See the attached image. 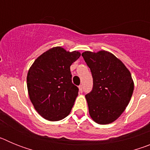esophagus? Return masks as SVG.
<instances>
[{"label":"esophagus","mask_w":150,"mask_h":150,"mask_svg":"<svg viewBox=\"0 0 150 150\" xmlns=\"http://www.w3.org/2000/svg\"><path fill=\"white\" fill-rule=\"evenodd\" d=\"M79 91L82 93V92H83V85L79 86Z\"/></svg>","instance_id":"obj_1"}]
</instances>
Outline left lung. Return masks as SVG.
<instances>
[{
  "label": "left lung",
  "instance_id": "left-lung-1",
  "mask_svg": "<svg viewBox=\"0 0 150 150\" xmlns=\"http://www.w3.org/2000/svg\"><path fill=\"white\" fill-rule=\"evenodd\" d=\"M91 70L93 88L86 95L91 118L100 125L116 120L124 112L134 91L131 73L113 54L105 50L82 53Z\"/></svg>",
  "mask_w": 150,
  "mask_h": 150
}]
</instances>
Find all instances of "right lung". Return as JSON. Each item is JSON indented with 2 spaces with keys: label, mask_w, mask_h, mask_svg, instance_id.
I'll return each instance as SVG.
<instances>
[{
  "label": "right lung",
  "mask_w": 150,
  "mask_h": 150,
  "mask_svg": "<svg viewBox=\"0 0 150 150\" xmlns=\"http://www.w3.org/2000/svg\"><path fill=\"white\" fill-rule=\"evenodd\" d=\"M61 46L50 49L30 66L27 87L34 109L49 121H59L71 112L79 88L72 83L70 67L80 56Z\"/></svg>",
  "instance_id": "obj_1"
}]
</instances>
